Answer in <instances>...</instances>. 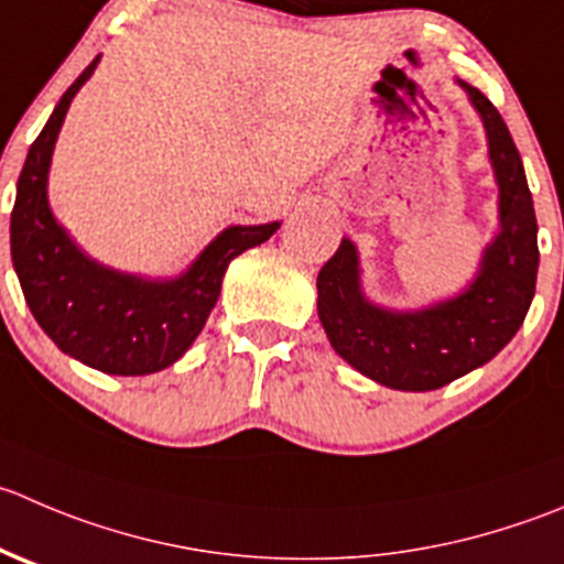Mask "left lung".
<instances>
[{
    "label": "left lung",
    "instance_id": "left-lung-1",
    "mask_svg": "<svg viewBox=\"0 0 564 564\" xmlns=\"http://www.w3.org/2000/svg\"><path fill=\"white\" fill-rule=\"evenodd\" d=\"M457 85L482 118L499 184V234L466 292L419 311L375 305L360 289L358 250L349 239L316 278V311L333 349L397 391H435L488 364L523 325L538 283V217L521 154L488 96L460 79Z\"/></svg>",
    "mask_w": 564,
    "mask_h": 564
}]
</instances>
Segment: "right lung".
<instances>
[{"instance_id": "obj_1", "label": "right lung", "mask_w": 564, "mask_h": 564, "mask_svg": "<svg viewBox=\"0 0 564 564\" xmlns=\"http://www.w3.org/2000/svg\"><path fill=\"white\" fill-rule=\"evenodd\" d=\"M98 57L63 93L21 167L10 215V256L37 325L70 358L104 375H154L198 338L231 259L267 242L281 223L231 226L176 278L109 270L76 248L48 209V165L59 126Z\"/></svg>"}]
</instances>
